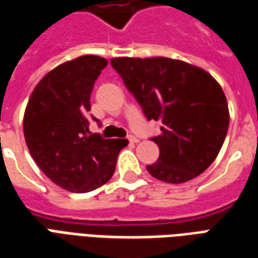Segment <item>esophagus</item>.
<instances>
[{"label":"esophagus","instance_id":"34e87169","mask_svg":"<svg viewBox=\"0 0 258 258\" xmlns=\"http://www.w3.org/2000/svg\"><path fill=\"white\" fill-rule=\"evenodd\" d=\"M128 141L131 142V144H137V142H138V138H135V137H133V135H130Z\"/></svg>","mask_w":258,"mask_h":258}]
</instances>
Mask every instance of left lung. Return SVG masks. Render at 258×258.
<instances>
[{"label": "left lung", "instance_id": "8db88e82", "mask_svg": "<svg viewBox=\"0 0 258 258\" xmlns=\"http://www.w3.org/2000/svg\"><path fill=\"white\" fill-rule=\"evenodd\" d=\"M112 68L140 103L148 120L162 121L156 163L146 166L156 179L182 184L214 162L229 125L227 98L210 74L168 58H114Z\"/></svg>", "mask_w": 258, "mask_h": 258}]
</instances>
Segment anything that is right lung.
<instances>
[{
	"label": "right lung",
	"mask_w": 258,
	"mask_h": 258,
	"mask_svg": "<svg viewBox=\"0 0 258 258\" xmlns=\"http://www.w3.org/2000/svg\"><path fill=\"white\" fill-rule=\"evenodd\" d=\"M106 64L94 55L60 64L37 84L26 107L23 131L31 157L52 182L76 194L106 184L128 144L90 133L91 92Z\"/></svg>",
	"instance_id": "obj_1"
}]
</instances>
